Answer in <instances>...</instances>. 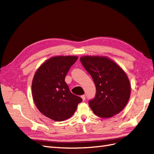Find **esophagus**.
Masks as SVG:
<instances>
[{"label": "esophagus", "mask_w": 154, "mask_h": 154, "mask_svg": "<svg viewBox=\"0 0 154 154\" xmlns=\"http://www.w3.org/2000/svg\"><path fill=\"white\" fill-rule=\"evenodd\" d=\"M81 98H82V99H83V101L85 100V94H83V95L81 96Z\"/></svg>", "instance_id": "esophagus-1"}]
</instances>
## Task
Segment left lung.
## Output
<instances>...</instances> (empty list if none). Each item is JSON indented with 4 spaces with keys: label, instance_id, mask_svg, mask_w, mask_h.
Returning <instances> with one entry per match:
<instances>
[{
    "label": "left lung",
    "instance_id": "8db88e82",
    "mask_svg": "<svg viewBox=\"0 0 154 154\" xmlns=\"http://www.w3.org/2000/svg\"><path fill=\"white\" fill-rule=\"evenodd\" d=\"M80 61L96 87L95 96L89 101L94 114L101 118L119 114L130 95V85L124 71L105 57L84 56Z\"/></svg>",
    "mask_w": 154,
    "mask_h": 154
}]
</instances>
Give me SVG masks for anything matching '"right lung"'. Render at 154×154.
I'll return each instance as SVG.
<instances>
[{"label":"right lung","instance_id":"right-lung-1","mask_svg":"<svg viewBox=\"0 0 154 154\" xmlns=\"http://www.w3.org/2000/svg\"><path fill=\"white\" fill-rule=\"evenodd\" d=\"M78 57L57 56L49 59L35 72L32 85V96L40 112L55 121L70 118L83 99L69 89L65 78Z\"/></svg>","mask_w":154,"mask_h":154}]
</instances>
